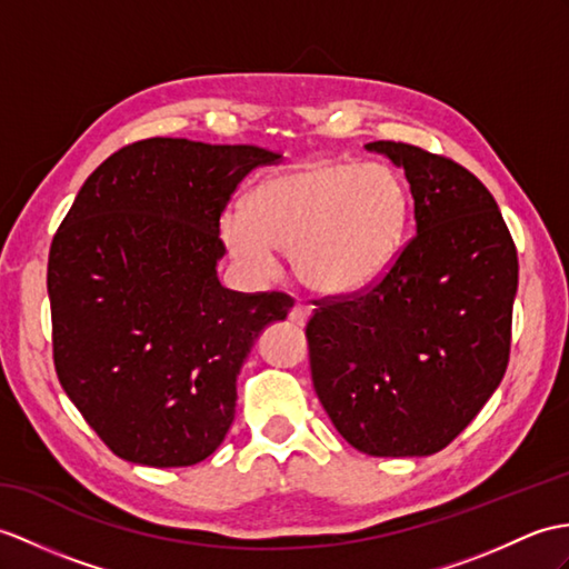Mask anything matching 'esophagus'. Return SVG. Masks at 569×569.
<instances>
[{
	"mask_svg": "<svg viewBox=\"0 0 569 569\" xmlns=\"http://www.w3.org/2000/svg\"><path fill=\"white\" fill-rule=\"evenodd\" d=\"M310 308L308 306H300V302H296V308L290 310V322H296V325H306L308 322V317H310Z\"/></svg>",
	"mask_w": 569,
	"mask_h": 569,
	"instance_id": "esophagus-1",
	"label": "esophagus"
}]
</instances>
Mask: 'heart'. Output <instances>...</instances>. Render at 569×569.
<instances>
[{"mask_svg": "<svg viewBox=\"0 0 569 569\" xmlns=\"http://www.w3.org/2000/svg\"><path fill=\"white\" fill-rule=\"evenodd\" d=\"M405 216L407 193L392 167L310 160L261 179L244 210L220 218V237L259 279L273 271L276 252H288L308 288L351 296L388 269Z\"/></svg>", "mask_w": 569, "mask_h": 569, "instance_id": "b5f03b06", "label": "heart"}]
</instances>
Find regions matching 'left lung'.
Segmentation results:
<instances>
[{
    "label": "left lung",
    "mask_w": 569,
    "mask_h": 569,
    "mask_svg": "<svg viewBox=\"0 0 569 569\" xmlns=\"http://www.w3.org/2000/svg\"><path fill=\"white\" fill-rule=\"evenodd\" d=\"M366 150L405 169L417 232L371 288L317 302L306 327L312 386L361 453L431 456L505 378L517 247L466 167L407 142Z\"/></svg>",
    "instance_id": "8db88e82"
}]
</instances>
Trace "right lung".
Segmentation results:
<instances>
[{"mask_svg": "<svg viewBox=\"0 0 569 569\" xmlns=\"http://www.w3.org/2000/svg\"><path fill=\"white\" fill-rule=\"evenodd\" d=\"M279 157L138 140L91 171L52 237L56 373L118 458L187 468L228 433L247 353L293 300L220 286V216L237 183Z\"/></svg>", "mask_w": 569, "mask_h": 569, "instance_id": "right-lung-1", "label": "right lung"}]
</instances>
